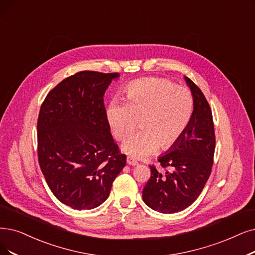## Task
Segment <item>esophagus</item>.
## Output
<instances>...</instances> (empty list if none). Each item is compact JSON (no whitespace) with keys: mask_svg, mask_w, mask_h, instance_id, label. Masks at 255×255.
<instances>
[{"mask_svg":"<svg viewBox=\"0 0 255 255\" xmlns=\"http://www.w3.org/2000/svg\"><path fill=\"white\" fill-rule=\"evenodd\" d=\"M127 162H128V164L130 165V166H136V165H138V162H137L136 160H134L133 158H130V157H128Z\"/></svg>","mask_w":255,"mask_h":255,"instance_id":"1","label":"esophagus"}]
</instances>
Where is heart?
Listing matches in <instances>:
<instances>
[{"mask_svg":"<svg viewBox=\"0 0 255 255\" xmlns=\"http://www.w3.org/2000/svg\"><path fill=\"white\" fill-rule=\"evenodd\" d=\"M193 111V98L185 88L172 81L149 77L134 81L126 89L125 101L114 100L107 119L114 137L125 140L141 121L142 130L121 145L131 158L147 157L159 148L174 146L186 130Z\"/></svg>","mask_w":255,"mask_h":255,"instance_id":"obj_1","label":"heart"}]
</instances>
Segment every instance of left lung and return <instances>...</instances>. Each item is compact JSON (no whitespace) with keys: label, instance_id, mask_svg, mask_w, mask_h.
<instances>
[{"label":"left lung","instance_id":"1","mask_svg":"<svg viewBox=\"0 0 255 255\" xmlns=\"http://www.w3.org/2000/svg\"><path fill=\"white\" fill-rule=\"evenodd\" d=\"M184 79L193 98L189 125L177 143L159 156L165 172L150 166V179L142 191L145 204L161 213H175L197 200L210 176L216 136L212 113L207 100L197 85Z\"/></svg>","mask_w":255,"mask_h":255}]
</instances>
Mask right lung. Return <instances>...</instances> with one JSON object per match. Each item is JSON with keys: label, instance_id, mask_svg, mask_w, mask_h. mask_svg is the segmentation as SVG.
Listing matches in <instances>:
<instances>
[{"label": "right lung", "instance_id": "obj_1", "mask_svg": "<svg viewBox=\"0 0 255 255\" xmlns=\"http://www.w3.org/2000/svg\"><path fill=\"white\" fill-rule=\"evenodd\" d=\"M118 73L81 71L48 93L37 120L38 163L58 201L93 209L108 199L127 156L112 137L104 95Z\"/></svg>", "mask_w": 255, "mask_h": 255}]
</instances>
